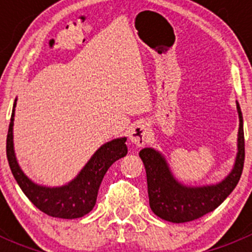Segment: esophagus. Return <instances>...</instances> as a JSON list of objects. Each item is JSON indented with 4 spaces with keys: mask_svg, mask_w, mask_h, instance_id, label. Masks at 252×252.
Masks as SVG:
<instances>
[{
    "mask_svg": "<svg viewBox=\"0 0 252 252\" xmlns=\"http://www.w3.org/2000/svg\"><path fill=\"white\" fill-rule=\"evenodd\" d=\"M149 135L150 130L149 128H147V126H145V124H136V126H133V129L130 130L129 139H130L131 144H134L138 147H141L147 142Z\"/></svg>",
    "mask_w": 252,
    "mask_h": 252,
    "instance_id": "esophagus-1",
    "label": "esophagus"
}]
</instances>
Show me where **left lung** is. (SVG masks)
<instances>
[{
  "mask_svg": "<svg viewBox=\"0 0 252 252\" xmlns=\"http://www.w3.org/2000/svg\"><path fill=\"white\" fill-rule=\"evenodd\" d=\"M236 110L239 131L235 163L232 172L217 184L187 187L175 179L161 152L152 147H145L139 152L146 169L150 207L155 215L168 222H190L212 212L229 196L240 179L245 159L243 114L238 102Z\"/></svg>",
  "mask_w": 252,
  "mask_h": 252,
  "instance_id": "8db88e82",
  "label": "left lung"
}]
</instances>
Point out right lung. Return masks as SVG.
<instances>
[{"instance_id": "add662e5", "label": "right lung", "mask_w": 252, "mask_h": 252, "mask_svg": "<svg viewBox=\"0 0 252 252\" xmlns=\"http://www.w3.org/2000/svg\"><path fill=\"white\" fill-rule=\"evenodd\" d=\"M16 105L17 98L14 101L11 123L7 134L6 151L12 174L20 189L40 211L51 217L73 220L88 215L96 204L98 188L106 172L114 162L128 154V147L126 145V138L113 139L103 144L93 155L77 177L68 184L55 188L44 187L29 179L18 164L13 145Z\"/></svg>"}]
</instances>
